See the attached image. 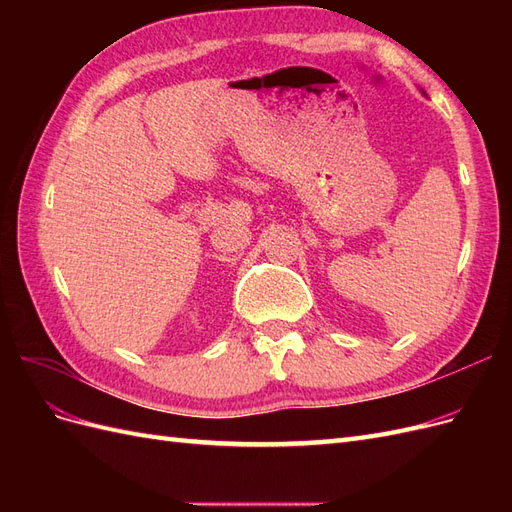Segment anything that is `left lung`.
I'll list each match as a JSON object with an SVG mask.
<instances>
[{"label": "left lung", "mask_w": 512, "mask_h": 512, "mask_svg": "<svg viewBox=\"0 0 512 512\" xmlns=\"http://www.w3.org/2000/svg\"><path fill=\"white\" fill-rule=\"evenodd\" d=\"M423 94H425V91H423Z\"/></svg>", "instance_id": "obj_1"}]
</instances>
